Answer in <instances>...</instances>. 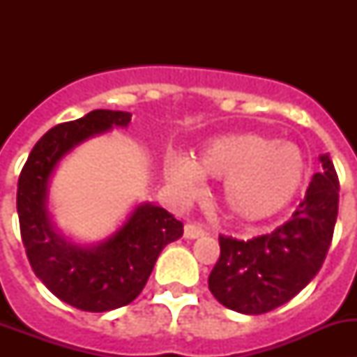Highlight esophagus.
<instances>
[{"label":"esophagus","instance_id":"esophagus-1","mask_svg":"<svg viewBox=\"0 0 357 357\" xmlns=\"http://www.w3.org/2000/svg\"><path fill=\"white\" fill-rule=\"evenodd\" d=\"M204 234H206V230L202 229L200 225H197V223H188V225L184 227L185 239H197V238H202Z\"/></svg>","mask_w":357,"mask_h":357}]
</instances>
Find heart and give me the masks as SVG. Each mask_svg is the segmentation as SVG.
<instances>
[{
  "label": "heart",
  "instance_id": "b5f03b06",
  "mask_svg": "<svg viewBox=\"0 0 357 357\" xmlns=\"http://www.w3.org/2000/svg\"><path fill=\"white\" fill-rule=\"evenodd\" d=\"M164 175L184 198L198 193L202 178H223L220 198L227 214L239 222H259L296 197L305 178V159L289 141L243 132L220 135L191 160L169 155Z\"/></svg>",
  "mask_w": 357,
  "mask_h": 357
}]
</instances>
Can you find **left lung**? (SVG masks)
<instances>
[{"label":"left lung","instance_id":"1","mask_svg":"<svg viewBox=\"0 0 357 357\" xmlns=\"http://www.w3.org/2000/svg\"><path fill=\"white\" fill-rule=\"evenodd\" d=\"M304 200L270 234L241 239L220 236V259L209 275L218 302L243 314H263L286 304L320 272L338 216L340 184L329 153L318 157Z\"/></svg>","mask_w":357,"mask_h":357}]
</instances>
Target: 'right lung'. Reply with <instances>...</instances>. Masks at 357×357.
Here are the masks:
<instances>
[{
	"mask_svg": "<svg viewBox=\"0 0 357 357\" xmlns=\"http://www.w3.org/2000/svg\"><path fill=\"white\" fill-rule=\"evenodd\" d=\"M130 112L98 109L62 123L37 141L17 184L21 238L31 270L62 302L91 313L118 309L143 291L157 257L184 227L168 211L141 202L110 236L80 245L56 229L50 213V184L56 166L91 137L127 128Z\"/></svg>",
	"mask_w": 357,
	"mask_h": 357,
	"instance_id": "add662e5",
	"label": "right lung"
}]
</instances>
